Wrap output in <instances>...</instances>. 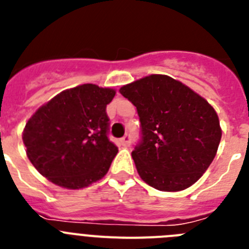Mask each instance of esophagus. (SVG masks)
<instances>
[{"label":"esophagus","instance_id":"esophagus-1","mask_svg":"<svg viewBox=\"0 0 249 249\" xmlns=\"http://www.w3.org/2000/svg\"><path fill=\"white\" fill-rule=\"evenodd\" d=\"M129 143H131V138H129L128 135H126L124 137L122 138V140L120 141V144L122 147H128Z\"/></svg>","mask_w":249,"mask_h":249}]
</instances>
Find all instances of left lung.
I'll return each instance as SVG.
<instances>
[{
	"instance_id": "1",
	"label": "left lung",
	"mask_w": 249,
	"mask_h": 249,
	"mask_svg": "<svg viewBox=\"0 0 249 249\" xmlns=\"http://www.w3.org/2000/svg\"><path fill=\"white\" fill-rule=\"evenodd\" d=\"M123 97L137 107L142 142L132 151L148 186L183 191L203 176L222 137L212 106L188 86L166 74H149L122 86Z\"/></svg>"
}]
</instances>
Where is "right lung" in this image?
I'll list each match as a JSON object with an SVG mask.
<instances>
[{
  "mask_svg": "<svg viewBox=\"0 0 249 249\" xmlns=\"http://www.w3.org/2000/svg\"><path fill=\"white\" fill-rule=\"evenodd\" d=\"M116 89L86 83L59 92L26 122L22 141L31 163L67 190L91 186L108 172L118 148L107 138L106 107Z\"/></svg>",
  "mask_w": 249,
  "mask_h": 249,
  "instance_id": "add662e5",
  "label": "right lung"
}]
</instances>
